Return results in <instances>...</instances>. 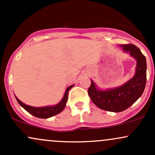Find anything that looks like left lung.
Here are the masks:
<instances>
[{
    "label": "left lung",
    "mask_w": 155,
    "mask_h": 155,
    "mask_svg": "<svg viewBox=\"0 0 155 155\" xmlns=\"http://www.w3.org/2000/svg\"><path fill=\"white\" fill-rule=\"evenodd\" d=\"M124 52H128L136 60L134 76L127 82L115 88L101 90L91 80L88 94L95 106L111 112H121L132 106L142 95L147 81V60L145 56L133 44H120Z\"/></svg>",
    "instance_id": "8db88e82"
}]
</instances>
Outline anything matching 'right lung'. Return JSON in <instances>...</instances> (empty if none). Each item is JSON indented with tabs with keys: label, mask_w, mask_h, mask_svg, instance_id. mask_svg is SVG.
<instances>
[{
	"label": "right lung",
	"mask_w": 155,
	"mask_h": 155,
	"mask_svg": "<svg viewBox=\"0 0 155 155\" xmlns=\"http://www.w3.org/2000/svg\"><path fill=\"white\" fill-rule=\"evenodd\" d=\"M74 84L71 85L68 87H67L65 90V94H64L62 100L58 103V104L54 105V106H43V107H34V106H29L27 105L22 101H20L15 96L16 99H17V102L22 107L25 109L28 113H30L33 116L38 117V118L41 119H47L49 117H51L54 115L58 114L60 113L65 108V106H66V103L68 101V91L74 87Z\"/></svg>",
	"instance_id": "1"
}]
</instances>
